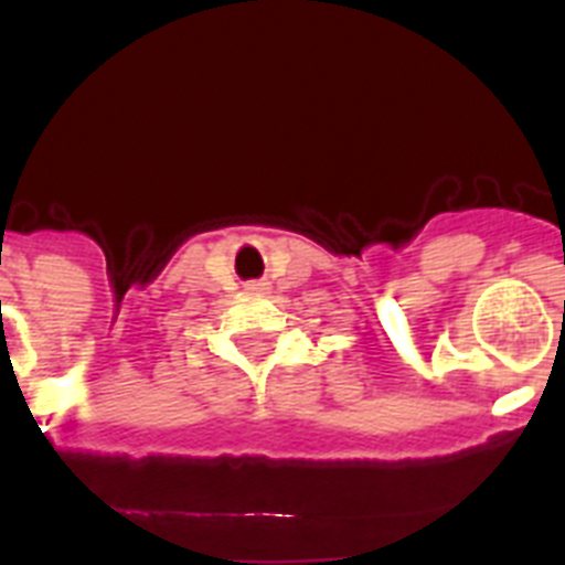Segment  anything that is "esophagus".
<instances>
[{
    "instance_id": "obj_1",
    "label": "esophagus",
    "mask_w": 565,
    "mask_h": 565,
    "mask_svg": "<svg viewBox=\"0 0 565 565\" xmlns=\"http://www.w3.org/2000/svg\"><path fill=\"white\" fill-rule=\"evenodd\" d=\"M268 291V282H263V279H252V282H246V294H266Z\"/></svg>"
}]
</instances>
